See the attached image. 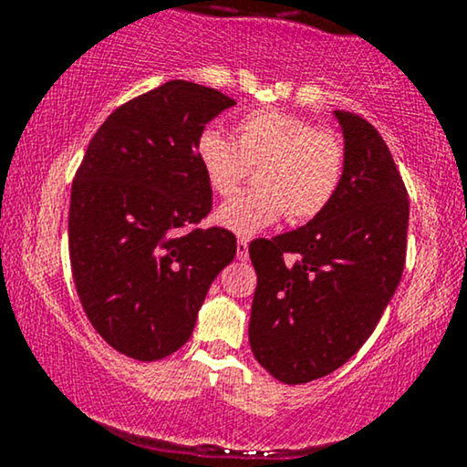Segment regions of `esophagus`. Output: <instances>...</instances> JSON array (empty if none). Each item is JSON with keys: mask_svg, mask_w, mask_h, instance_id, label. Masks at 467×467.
Instances as JSON below:
<instances>
[{"mask_svg": "<svg viewBox=\"0 0 467 467\" xmlns=\"http://www.w3.org/2000/svg\"><path fill=\"white\" fill-rule=\"evenodd\" d=\"M237 256L239 261H248V239L237 241Z\"/></svg>", "mask_w": 467, "mask_h": 467, "instance_id": "esophagus-1", "label": "esophagus"}]
</instances>
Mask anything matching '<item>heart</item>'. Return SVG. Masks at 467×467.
Here are the masks:
<instances>
[{
  "label": "heart",
  "mask_w": 467,
  "mask_h": 467,
  "mask_svg": "<svg viewBox=\"0 0 467 467\" xmlns=\"http://www.w3.org/2000/svg\"><path fill=\"white\" fill-rule=\"evenodd\" d=\"M237 142L223 131L203 130L195 153L211 189L230 197L256 166V186L219 208L217 223L254 234L283 215L303 223L334 202L347 169V149L336 131L314 127L281 109H256L234 125Z\"/></svg>",
  "instance_id": "heart-1"
}]
</instances>
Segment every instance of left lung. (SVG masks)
Instances as JSON below:
<instances>
[{"label":"left lung","instance_id":"left-lung-1","mask_svg":"<svg viewBox=\"0 0 467 467\" xmlns=\"http://www.w3.org/2000/svg\"><path fill=\"white\" fill-rule=\"evenodd\" d=\"M347 169L340 191L307 226L256 239L248 337L278 382L305 384L342 367L373 334L406 261L409 192L368 120L334 111Z\"/></svg>","mask_w":467,"mask_h":467}]
</instances>
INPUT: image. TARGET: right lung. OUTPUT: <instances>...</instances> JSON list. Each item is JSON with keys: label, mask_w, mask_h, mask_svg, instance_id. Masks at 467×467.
<instances>
[{"label": "right lung", "mask_w": 467, "mask_h": 467, "mask_svg": "<svg viewBox=\"0 0 467 467\" xmlns=\"http://www.w3.org/2000/svg\"><path fill=\"white\" fill-rule=\"evenodd\" d=\"M234 100L169 80L120 105L89 140L69 197V264L85 316L122 356L162 360L192 334L208 287L237 254L200 228L213 189L200 133Z\"/></svg>", "instance_id": "right-lung-1"}]
</instances>
